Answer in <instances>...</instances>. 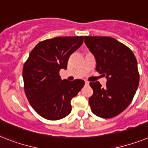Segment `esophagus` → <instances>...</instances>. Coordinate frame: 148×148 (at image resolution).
Instances as JSON below:
<instances>
[{"label":"esophagus","mask_w":148,"mask_h":148,"mask_svg":"<svg viewBox=\"0 0 148 148\" xmlns=\"http://www.w3.org/2000/svg\"><path fill=\"white\" fill-rule=\"evenodd\" d=\"M85 85H89V82H88V81H87V80H85Z\"/></svg>","instance_id":"esophagus-1"}]
</instances>
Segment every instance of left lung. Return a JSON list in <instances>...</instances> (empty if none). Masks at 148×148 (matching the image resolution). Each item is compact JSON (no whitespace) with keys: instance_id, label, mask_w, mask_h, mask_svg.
Here are the masks:
<instances>
[{"instance_id":"1","label":"left lung","mask_w":148,"mask_h":148,"mask_svg":"<svg viewBox=\"0 0 148 148\" xmlns=\"http://www.w3.org/2000/svg\"><path fill=\"white\" fill-rule=\"evenodd\" d=\"M85 43L96 59V70L107 79L106 86L90 82L92 113L104 119L116 116L128 107L139 84L137 60L132 50L115 38L85 36Z\"/></svg>"}]
</instances>
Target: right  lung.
Instances as JSON below:
<instances>
[{
	"label": "right lung",
	"instance_id": "obj_1",
	"mask_svg": "<svg viewBox=\"0 0 148 148\" xmlns=\"http://www.w3.org/2000/svg\"><path fill=\"white\" fill-rule=\"evenodd\" d=\"M84 36L56 37L39 42L23 69L24 91L33 109L49 120L63 119L72 110L71 100L85 85L82 79L61 80L70 55L83 43Z\"/></svg>",
	"mask_w": 148,
	"mask_h": 148
}]
</instances>
